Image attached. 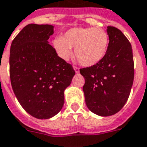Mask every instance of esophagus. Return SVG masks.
<instances>
[{
    "label": "esophagus",
    "instance_id": "34e87169",
    "mask_svg": "<svg viewBox=\"0 0 147 147\" xmlns=\"http://www.w3.org/2000/svg\"><path fill=\"white\" fill-rule=\"evenodd\" d=\"M74 70L76 71V73H79L80 72V68L79 67H73Z\"/></svg>",
    "mask_w": 147,
    "mask_h": 147
}]
</instances>
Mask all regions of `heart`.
<instances>
[{"instance_id": "1", "label": "heart", "mask_w": 147, "mask_h": 147, "mask_svg": "<svg viewBox=\"0 0 147 147\" xmlns=\"http://www.w3.org/2000/svg\"><path fill=\"white\" fill-rule=\"evenodd\" d=\"M53 47L58 56L68 60L75 48V56L84 66L91 67L100 62L109 46V36L100 28H72L62 37L53 40Z\"/></svg>"}]
</instances>
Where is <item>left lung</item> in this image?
Returning a JSON list of instances; mask_svg holds the SVG:
<instances>
[{
  "instance_id": "obj_1",
  "label": "left lung",
  "mask_w": 147,
  "mask_h": 147,
  "mask_svg": "<svg viewBox=\"0 0 147 147\" xmlns=\"http://www.w3.org/2000/svg\"><path fill=\"white\" fill-rule=\"evenodd\" d=\"M109 46L103 59L95 65L80 69L85 79L83 90L91 112L113 115L123 107L134 81V60L131 43L117 28L108 26Z\"/></svg>"
}]
</instances>
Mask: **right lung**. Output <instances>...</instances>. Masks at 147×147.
Listing matches in <instances>:
<instances>
[{"label": "right lung", "instance_id": "obj_1", "mask_svg": "<svg viewBox=\"0 0 147 147\" xmlns=\"http://www.w3.org/2000/svg\"><path fill=\"white\" fill-rule=\"evenodd\" d=\"M53 28L50 24H28L10 48L9 73L14 94L24 109L39 119H48L60 111L64 90L76 74L49 45Z\"/></svg>", "mask_w": 147, "mask_h": 147}]
</instances>
